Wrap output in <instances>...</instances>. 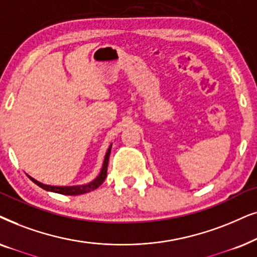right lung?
Returning <instances> with one entry per match:
<instances>
[{
  "instance_id": "1",
  "label": "right lung",
  "mask_w": 257,
  "mask_h": 257,
  "mask_svg": "<svg viewBox=\"0 0 257 257\" xmlns=\"http://www.w3.org/2000/svg\"><path fill=\"white\" fill-rule=\"evenodd\" d=\"M110 152H111V145L109 146L107 153H105L103 164H102L100 174H98V175L95 177L93 181H90V182H88L85 184H77V186H49V184L41 183L40 181L33 179L32 176L28 175V177L33 181L34 183L42 188V189L47 190V191H51V193H57V194H62V195H81V194L89 193V191H93L96 189V188L100 187L101 184L104 182L105 177H107L108 161H109V155H110Z\"/></svg>"
}]
</instances>
